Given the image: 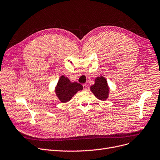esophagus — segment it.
I'll list each match as a JSON object with an SVG mask.
<instances>
[{
	"label": "esophagus",
	"instance_id": "obj_1",
	"mask_svg": "<svg viewBox=\"0 0 160 160\" xmlns=\"http://www.w3.org/2000/svg\"><path fill=\"white\" fill-rule=\"evenodd\" d=\"M87 85L86 84H83V88H84V90H87Z\"/></svg>",
	"mask_w": 160,
	"mask_h": 160
}]
</instances>
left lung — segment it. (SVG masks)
Returning a JSON list of instances; mask_svg holds the SVG:
<instances>
[{
	"mask_svg": "<svg viewBox=\"0 0 160 160\" xmlns=\"http://www.w3.org/2000/svg\"><path fill=\"white\" fill-rule=\"evenodd\" d=\"M90 90L99 100L105 101L108 98L109 88L107 80L103 76L97 77L95 84L90 87Z\"/></svg>",
	"mask_w": 160,
	"mask_h": 160,
	"instance_id": "left-lung-1",
	"label": "left lung"
}]
</instances>
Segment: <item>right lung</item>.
<instances>
[{
  "instance_id": "add662e5",
  "label": "right lung",
  "mask_w": 160,
  "mask_h": 160,
  "mask_svg": "<svg viewBox=\"0 0 160 160\" xmlns=\"http://www.w3.org/2000/svg\"><path fill=\"white\" fill-rule=\"evenodd\" d=\"M83 90V86L78 82H71L70 80L61 76L55 87V93L58 99L62 103H67L77 92Z\"/></svg>"
}]
</instances>
